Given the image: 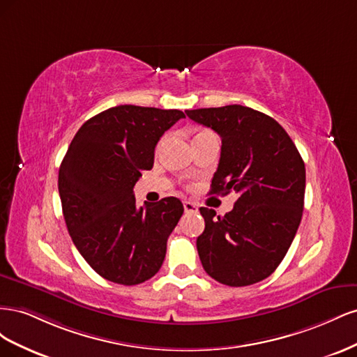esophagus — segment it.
Here are the masks:
<instances>
[{"mask_svg":"<svg viewBox=\"0 0 357 357\" xmlns=\"http://www.w3.org/2000/svg\"><path fill=\"white\" fill-rule=\"evenodd\" d=\"M183 207H185V211H186V213H197V211H198V205L190 202V201H185V202H183Z\"/></svg>","mask_w":357,"mask_h":357,"instance_id":"esophagus-1","label":"esophagus"}]
</instances>
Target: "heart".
I'll return each instance as SVG.
<instances>
[{
	"label": "heart",
	"instance_id": "heart-1",
	"mask_svg": "<svg viewBox=\"0 0 357 357\" xmlns=\"http://www.w3.org/2000/svg\"><path fill=\"white\" fill-rule=\"evenodd\" d=\"M202 134H207V131H201V132H198L195 137H198V135H202ZM162 144V143H160Z\"/></svg>",
	"mask_w": 357,
	"mask_h": 357
}]
</instances>
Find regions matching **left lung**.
Listing matches in <instances>:
<instances>
[{
    "mask_svg": "<svg viewBox=\"0 0 357 357\" xmlns=\"http://www.w3.org/2000/svg\"><path fill=\"white\" fill-rule=\"evenodd\" d=\"M193 122L222 138L210 193H238L222 215L199 211L201 264L219 283L241 287L271 275L294 241L304 210L305 165L296 146L273 117L244 105L188 110Z\"/></svg>",
    "mask_w": 357,
    "mask_h": 357,
    "instance_id": "8db88e82",
    "label": "left lung"
}]
</instances>
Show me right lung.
I'll use <instances>...</instances> for the list:
<instances>
[{
	"label": "right lung",
	"mask_w": 357,
	"mask_h": 357,
	"mask_svg": "<svg viewBox=\"0 0 357 357\" xmlns=\"http://www.w3.org/2000/svg\"><path fill=\"white\" fill-rule=\"evenodd\" d=\"M185 113L117 105L86 121L59 168L62 213L74 245L109 282L134 286L162 266L185 208L168 197L137 207L134 186L152 169L159 138Z\"/></svg>",
	"instance_id": "add662e5"
}]
</instances>
